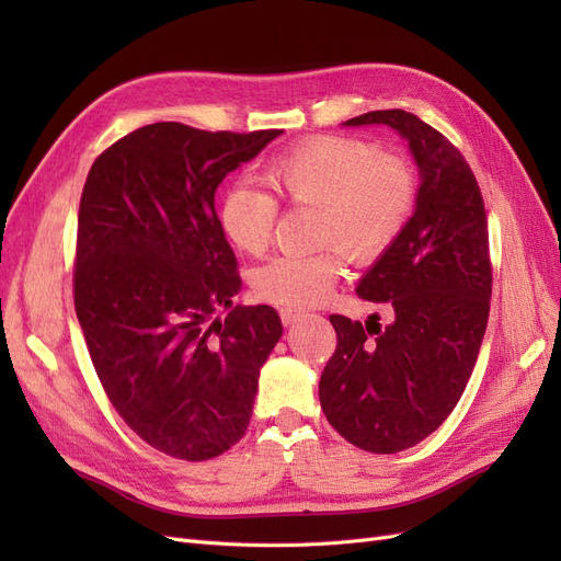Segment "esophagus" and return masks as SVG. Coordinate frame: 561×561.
Instances as JSON below:
<instances>
[{
    "label": "esophagus",
    "instance_id": "esophagus-1",
    "mask_svg": "<svg viewBox=\"0 0 561 561\" xmlns=\"http://www.w3.org/2000/svg\"><path fill=\"white\" fill-rule=\"evenodd\" d=\"M304 313L301 311H295V309H280V320L283 325H293V322H297Z\"/></svg>",
    "mask_w": 561,
    "mask_h": 561
}]
</instances>
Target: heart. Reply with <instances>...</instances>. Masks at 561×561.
Segmentation results:
<instances>
[{"label": "heart", "mask_w": 561, "mask_h": 561, "mask_svg": "<svg viewBox=\"0 0 561 561\" xmlns=\"http://www.w3.org/2000/svg\"><path fill=\"white\" fill-rule=\"evenodd\" d=\"M266 182L276 196L248 184L229 186L219 227L236 250L260 257L274 239L276 197L293 208H316V243L328 248L309 257H276L252 276L254 295L290 309L330 297L346 252L360 264L381 260L410 227L419 198L410 163L344 135H318L285 151L268 163Z\"/></svg>", "instance_id": "1"}]
</instances>
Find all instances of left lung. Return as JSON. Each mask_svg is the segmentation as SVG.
<instances>
[{
    "label": "left lung",
    "instance_id": "left-lung-1",
    "mask_svg": "<svg viewBox=\"0 0 561 561\" xmlns=\"http://www.w3.org/2000/svg\"><path fill=\"white\" fill-rule=\"evenodd\" d=\"M383 124L410 142L421 186L402 239L358 285L363 299L396 318L365 325L330 316L336 348L318 396L330 426L371 454L419 445L451 414L472 375L491 301L489 229L480 184L443 133L404 110L353 116L346 126Z\"/></svg>",
    "mask_w": 561,
    "mask_h": 561
}]
</instances>
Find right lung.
<instances>
[{"label": "right lung", "mask_w": 561, "mask_h": 561, "mask_svg": "<svg viewBox=\"0 0 561 561\" xmlns=\"http://www.w3.org/2000/svg\"><path fill=\"white\" fill-rule=\"evenodd\" d=\"M278 135L149 124L110 145L83 184L75 309L93 367L126 426L182 461L245 435L283 334L266 304L210 320L241 290L215 192Z\"/></svg>", "instance_id": "right-lung-1"}]
</instances>
